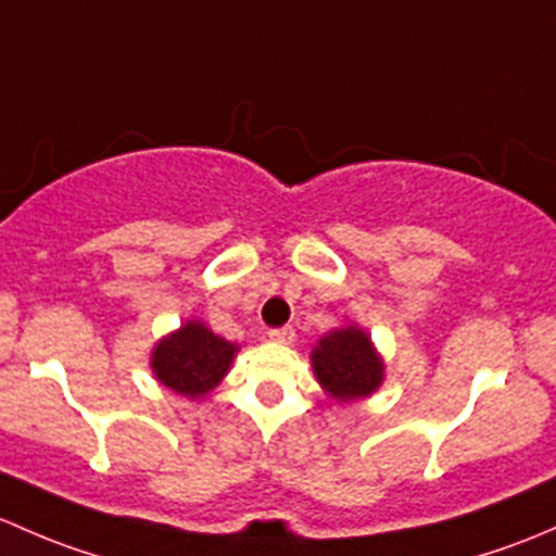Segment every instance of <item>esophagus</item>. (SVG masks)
<instances>
[{
	"mask_svg": "<svg viewBox=\"0 0 556 556\" xmlns=\"http://www.w3.org/2000/svg\"><path fill=\"white\" fill-rule=\"evenodd\" d=\"M267 334H270L276 342H283V345H289V342H294L296 331H294V326H278V329H270Z\"/></svg>",
	"mask_w": 556,
	"mask_h": 556,
	"instance_id": "esophagus-1",
	"label": "esophagus"
}]
</instances>
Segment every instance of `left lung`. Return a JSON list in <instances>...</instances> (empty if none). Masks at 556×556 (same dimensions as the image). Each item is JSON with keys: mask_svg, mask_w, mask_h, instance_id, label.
Returning a JSON list of instances; mask_svg holds the SVG:
<instances>
[{"mask_svg": "<svg viewBox=\"0 0 556 556\" xmlns=\"http://www.w3.org/2000/svg\"><path fill=\"white\" fill-rule=\"evenodd\" d=\"M311 358L320 386L342 402L369 396L382 382L380 356L369 337L353 326L326 334Z\"/></svg>", "mask_w": 556, "mask_h": 556, "instance_id": "1", "label": "left lung"}]
</instances>
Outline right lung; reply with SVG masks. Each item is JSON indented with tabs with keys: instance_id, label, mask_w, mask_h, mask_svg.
<instances>
[{
	"instance_id": "1",
	"label": "right lung",
	"mask_w": 556,
	"mask_h": 556,
	"mask_svg": "<svg viewBox=\"0 0 556 556\" xmlns=\"http://www.w3.org/2000/svg\"><path fill=\"white\" fill-rule=\"evenodd\" d=\"M236 351L232 342L216 337L198 320H190L179 331L160 340L152 353V369L170 391L198 399L227 375Z\"/></svg>"
}]
</instances>
